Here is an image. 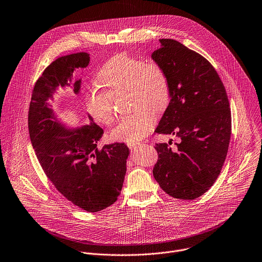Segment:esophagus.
I'll return each instance as SVG.
<instances>
[{"label": "esophagus", "instance_id": "1", "mask_svg": "<svg viewBox=\"0 0 262 262\" xmlns=\"http://www.w3.org/2000/svg\"><path fill=\"white\" fill-rule=\"evenodd\" d=\"M140 145H141V143H138V142H128V143H127V146H128L129 149H136V148H138Z\"/></svg>", "mask_w": 262, "mask_h": 262}]
</instances>
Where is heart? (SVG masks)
Instances as JSON below:
<instances>
[{
  "label": "heart",
  "mask_w": 262,
  "mask_h": 262,
  "mask_svg": "<svg viewBox=\"0 0 262 262\" xmlns=\"http://www.w3.org/2000/svg\"><path fill=\"white\" fill-rule=\"evenodd\" d=\"M98 80L106 92L92 89L85 97L90 114L102 124L115 119L113 99L126 93L135 113L123 117L112 129L114 140L135 142L146 137L154 127L156 117L170 100V82L165 69L157 62L118 54L108 60L98 73Z\"/></svg>",
  "instance_id": "obj_1"
}]
</instances>
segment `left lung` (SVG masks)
Wrapping results in <instances>:
<instances>
[{"instance_id": "left-lung-1", "label": "left lung", "mask_w": 262, "mask_h": 262, "mask_svg": "<svg viewBox=\"0 0 262 262\" xmlns=\"http://www.w3.org/2000/svg\"><path fill=\"white\" fill-rule=\"evenodd\" d=\"M152 54L170 82V102L155 132L181 139L172 151L156 144L153 176L169 196L193 200L206 193L225 163L232 130L230 103L214 67L203 56L171 38L159 39Z\"/></svg>"}]
</instances>
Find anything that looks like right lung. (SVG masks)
Returning <instances> with one entry per match:
<instances>
[{
  "label": "right lung",
  "mask_w": 262,
  "mask_h": 262,
  "mask_svg": "<svg viewBox=\"0 0 262 262\" xmlns=\"http://www.w3.org/2000/svg\"><path fill=\"white\" fill-rule=\"evenodd\" d=\"M90 54L79 52L59 57L35 82L28 111V130L32 148L48 179L70 202L88 212L112 205L120 195L129 149L124 143L97 144L103 129L91 115L90 124L70 128L61 122L47 101L59 86H70L76 68H85ZM75 79L73 93L80 92Z\"/></svg>",
  "instance_id": "add662e5"
}]
</instances>
